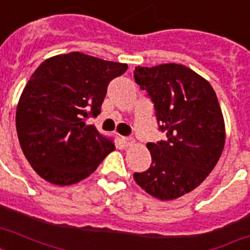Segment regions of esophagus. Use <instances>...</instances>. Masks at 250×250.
<instances>
[{"instance_id": "1", "label": "esophagus", "mask_w": 250, "mask_h": 250, "mask_svg": "<svg viewBox=\"0 0 250 250\" xmlns=\"http://www.w3.org/2000/svg\"><path fill=\"white\" fill-rule=\"evenodd\" d=\"M133 139L132 137H122V143L125 145V146H129V145L133 144Z\"/></svg>"}]
</instances>
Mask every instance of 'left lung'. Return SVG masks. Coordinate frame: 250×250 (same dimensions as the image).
I'll return each instance as SVG.
<instances>
[{
  "instance_id": "left-lung-1",
  "label": "left lung",
  "mask_w": 250,
  "mask_h": 250,
  "mask_svg": "<svg viewBox=\"0 0 250 250\" xmlns=\"http://www.w3.org/2000/svg\"><path fill=\"white\" fill-rule=\"evenodd\" d=\"M135 82L154 105L166 140L148 143L152 164L133 179L153 197L174 200L198 187L225 148V121L209 82L176 63L136 67Z\"/></svg>"
}]
</instances>
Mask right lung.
<instances>
[{
    "label": "right lung",
    "mask_w": 250,
    "mask_h": 250,
    "mask_svg": "<svg viewBox=\"0 0 250 250\" xmlns=\"http://www.w3.org/2000/svg\"><path fill=\"white\" fill-rule=\"evenodd\" d=\"M127 68L72 52L44 61L33 72L15 121L21 150L41 178L56 186L75 184L115 149L85 119L101 113L107 85Z\"/></svg>",
    "instance_id": "obj_1"
}]
</instances>
